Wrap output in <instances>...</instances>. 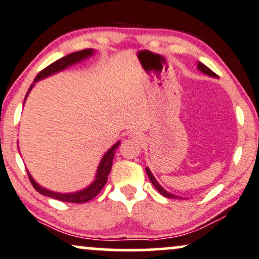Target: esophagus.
<instances>
[{"instance_id": "esophagus-1", "label": "esophagus", "mask_w": 259, "mask_h": 259, "mask_svg": "<svg viewBox=\"0 0 259 259\" xmlns=\"http://www.w3.org/2000/svg\"><path fill=\"white\" fill-rule=\"evenodd\" d=\"M132 138H134V139H140V136L138 135V134H133V135H132Z\"/></svg>"}]
</instances>
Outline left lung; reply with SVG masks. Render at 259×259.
<instances>
[{
	"instance_id": "left-lung-1",
	"label": "left lung",
	"mask_w": 259,
	"mask_h": 259,
	"mask_svg": "<svg viewBox=\"0 0 259 259\" xmlns=\"http://www.w3.org/2000/svg\"><path fill=\"white\" fill-rule=\"evenodd\" d=\"M198 68L201 71V72L206 73V74H208V76H211V77H217V74L214 73L213 71H211L210 68H208L207 66H205V65L201 64V62H198ZM146 172H147V175H148V177H149V180H151L152 185H153V186L155 187V188L158 189V192H159L161 195H164V197H166V198H179V197H175V195H174V194H171V193H167L166 191H165L164 188H161V186L159 185V183L157 182V180H155L154 176L152 175V172H151V171H149L148 167H146Z\"/></svg>"
}]
</instances>
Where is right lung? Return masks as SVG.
Listing matches in <instances>:
<instances>
[{
    "label": "right lung",
    "instance_id": "obj_1",
    "mask_svg": "<svg viewBox=\"0 0 259 259\" xmlns=\"http://www.w3.org/2000/svg\"><path fill=\"white\" fill-rule=\"evenodd\" d=\"M93 53H94L93 52V49H83V51L71 53V54H68V55H66V57L59 59V60L54 61L53 64L49 65V66L43 68V70L40 71L38 74H37L33 82H37V80L45 78V77L51 76V74H53V73H57V72H59V71L64 70V68H66L68 66H71V65L76 64V62L83 60V59L89 58ZM31 88H32V85H31ZM31 88L29 90H31ZM118 146H119V142L116 143V145H114L113 147H112L110 151H108L107 153L104 155V158H102L101 161H100V165L98 167L96 180L88 187V188L83 189V191L77 192V193H70V194H61V193L51 192V191H48V189L42 188V187L38 186V183H36L35 180H33L32 177L30 176V174L27 172L31 185H32L33 188H35L38 193H40V194L47 195V197H49V198H54V199H57V200H61L65 202H78V204H80V202H85V201L92 200V199H94L96 195L101 192V189L104 188L106 182H107L108 175H110V172H111L112 161H113L114 153H116Z\"/></svg>",
    "mask_w": 259,
    "mask_h": 259
}]
</instances>
